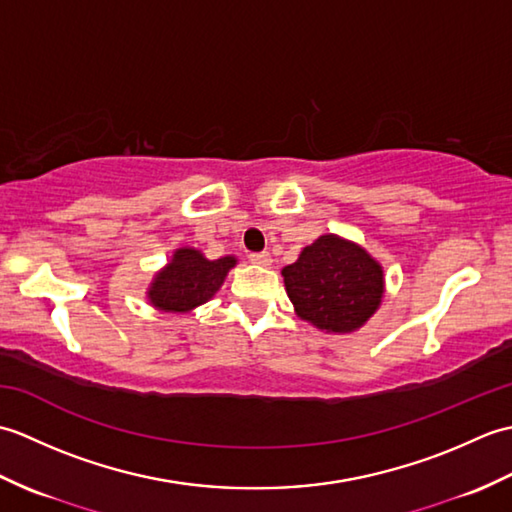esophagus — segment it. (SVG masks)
I'll return each instance as SVG.
<instances>
[{"instance_id":"esophagus-1","label":"esophagus","mask_w":512,"mask_h":512,"mask_svg":"<svg viewBox=\"0 0 512 512\" xmlns=\"http://www.w3.org/2000/svg\"><path fill=\"white\" fill-rule=\"evenodd\" d=\"M248 259L257 266H270V262H273V259H270V253H266V250L264 253H250Z\"/></svg>"}]
</instances>
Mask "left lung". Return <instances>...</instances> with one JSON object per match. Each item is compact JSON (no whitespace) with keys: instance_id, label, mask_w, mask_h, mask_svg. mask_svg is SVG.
<instances>
[{"instance_id":"8db88e82","label":"left lung","mask_w":512,"mask_h":512,"mask_svg":"<svg viewBox=\"0 0 512 512\" xmlns=\"http://www.w3.org/2000/svg\"><path fill=\"white\" fill-rule=\"evenodd\" d=\"M281 275L299 317L325 332L361 328L383 299V268L367 250L336 235L303 248Z\"/></svg>"}]
</instances>
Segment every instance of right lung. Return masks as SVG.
I'll use <instances>...</instances> for the list:
<instances>
[{
  "label": "right lung",
  "instance_id": "obj_1",
  "mask_svg": "<svg viewBox=\"0 0 512 512\" xmlns=\"http://www.w3.org/2000/svg\"><path fill=\"white\" fill-rule=\"evenodd\" d=\"M235 262V257H222L211 262L200 250L180 248L173 255L171 264L156 275L149 288V299L165 312H187L209 301L220 290L226 273Z\"/></svg>",
  "mask_w": 512,
  "mask_h": 512
}]
</instances>
